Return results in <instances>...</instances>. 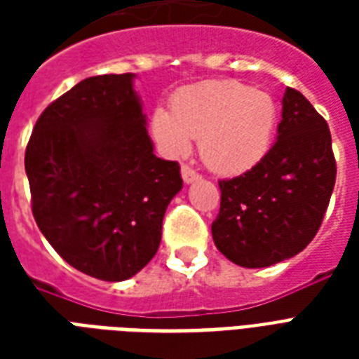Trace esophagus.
<instances>
[{
	"instance_id": "34e87169",
	"label": "esophagus",
	"mask_w": 359,
	"mask_h": 359,
	"mask_svg": "<svg viewBox=\"0 0 359 359\" xmlns=\"http://www.w3.org/2000/svg\"><path fill=\"white\" fill-rule=\"evenodd\" d=\"M180 171H182V179H184V182L186 184H190V182H196V180H199L201 179V175L197 173L196 169H191L190 165H182V169H180Z\"/></svg>"
}]
</instances>
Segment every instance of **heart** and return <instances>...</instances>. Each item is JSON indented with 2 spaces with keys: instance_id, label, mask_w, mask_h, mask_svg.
Wrapping results in <instances>:
<instances>
[{
  "instance_id": "heart-1",
  "label": "heart",
  "mask_w": 359,
  "mask_h": 359,
  "mask_svg": "<svg viewBox=\"0 0 359 359\" xmlns=\"http://www.w3.org/2000/svg\"><path fill=\"white\" fill-rule=\"evenodd\" d=\"M278 121V104L268 93L236 80H214L180 89L171 98V114L156 109L151 124L169 154H186L194 137L208 168L236 175L266 156Z\"/></svg>"
}]
</instances>
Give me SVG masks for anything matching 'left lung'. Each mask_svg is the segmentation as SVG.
I'll list each match as a JSON object with an SVG mask.
<instances>
[{
    "mask_svg": "<svg viewBox=\"0 0 359 359\" xmlns=\"http://www.w3.org/2000/svg\"><path fill=\"white\" fill-rule=\"evenodd\" d=\"M335 175L328 123L300 91L287 87L278 141L250 171L218 182L214 244L244 268L298 255L323 224Z\"/></svg>",
    "mask_w": 359,
    "mask_h": 359,
    "instance_id": "8db88e82",
    "label": "left lung"
}]
</instances>
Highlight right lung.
I'll return each instance as SVG.
<instances>
[{
  "label": "right lung",
  "instance_id": "1",
  "mask_svg": "<svg viewBox=\"0 0 359 359\" xmlns=\"http://www.w3.org/2000/svg\"><path fill=\"white\" fill-rule=\"evenodd\" d=\"M134 74L93 76L53 100L25 149L31 210L76 270L124 281L156 255L165 208L182 188L147 132Z\"/></svg>",
  "mask_w": 359,
  "mask_h": 359
}]
</instances>
